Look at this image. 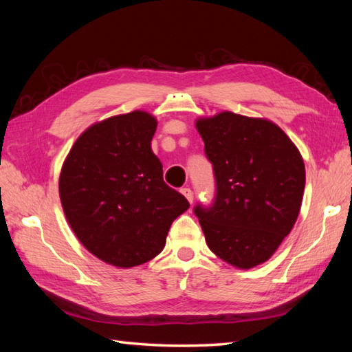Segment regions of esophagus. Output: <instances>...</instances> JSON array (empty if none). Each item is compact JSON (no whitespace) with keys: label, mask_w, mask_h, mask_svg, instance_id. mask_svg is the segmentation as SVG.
<instances>
[{"label":"esophagus","mask_w":352,"mask_h":352,"mask_svg":"<svg viewBox=\"0 0 352 352\" xmlns=\"http://www.w3.org/2000/svg\"><path fill=\"white\" fill-rule=\"evenodd\" d=\"M182 193H183V195H184L186 198H188V201H189L190 204L193 203V192H192L189 188H183V189H182Z\"/></svg>","instance_id":"34e87169"}]
</instances>
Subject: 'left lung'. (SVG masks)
<instances>
[{
  "mask_svg": "<svg viewBox=\"0 0 352 352\" xmlns=\"http://www.w3.org/2000/svg\"><path fill=\"white\" fill-rule=\"evenodd\" d=\"M197 130L216 183L213 204L193 208L208 248L239 269L265 263L300 214V151L278 125L231 111L198 119Z\"/></svg>",
  "mask_w": 352,
  "mask_h": 352,
  "instance_id": "left-lung-1",
  "label": "left lung"
}]
</instances>
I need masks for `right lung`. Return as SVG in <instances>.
Returning <instances> with one entry per match:
<instances>
[{"label":"right lung","instance_id":"add662e5","mask_svg":"<svg viewBox=\"0 0 352 352\" xmlns=\"http://www.w3.org/2000/svg\"><path fill=\"white\" fill-rule=\"evenodd\" d=\"M155 118L131 111L94 124L72 145L58 192L66 219L95 257L131 267L160 254L189 203L163 182Z\"/></svg>","mask_w":352,"mask_h":352}]
</instances>
